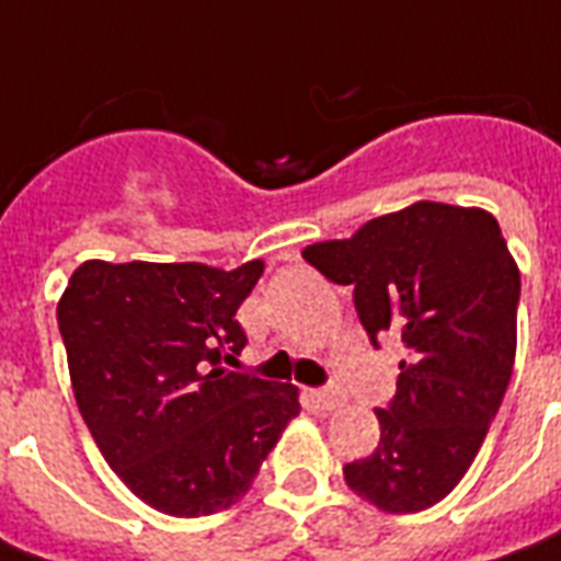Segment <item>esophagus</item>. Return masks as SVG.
Instances as JSON below:
<instances>
[{
    "mask_svg": "<svg viewBox=\"0 0 561 561\" xmlns=\"http://www.w3.org/2000/svg\"><path fill=\"white\" fill-rule=\"evenodd\" d=\"M311 397H314V403H318L320 409H327V412H335V409L344 405V394L335 391V388H320V391H314Z\"/></svg>",
    "mask_w": 561,
    "mask_h": 561,
    "instance_id": "esophagus-1",
    "label": "esophagus"
}]
</instances>
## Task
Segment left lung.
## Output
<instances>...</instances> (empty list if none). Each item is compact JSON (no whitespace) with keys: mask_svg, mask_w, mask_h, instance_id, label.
<instances>
[{"mask_svg":"<svg viewBox=\"0 0 561 561\" xmlns=\"http://www.w3.org/2000/svg\"><path fill=\"white\" fill-rule=\"evenodd\" d=\"M302 259L353 288L374 344L405 350L379 444L344 480L388 515L435 506L477 459L515 365L520 271L494 214L421 199Z\"/></svg>","mask_w":561,"mask_h":561,"instance_id":"left-lung-1","label":"left lung"}]
</instances>
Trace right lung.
<instances>
[{
  "instance_id": "obj_1",
  "label": "right lung",
  "mask_w": 561,
  "mask_h": 561,
  "mask_svg": "<svg viewBox=\"0 0 561 561\" xmlns=\"http://www.w3.org/2000/svg\"><path fill=\"white\" fill-rule=\"evenodd\" d=\"M264 262L79 264L58 299L70 382L93 442L126 489L173 518L211 515L250 491L299 414L290 382L232 374L234 320Z\"/></svg>"
}]
</instances>
